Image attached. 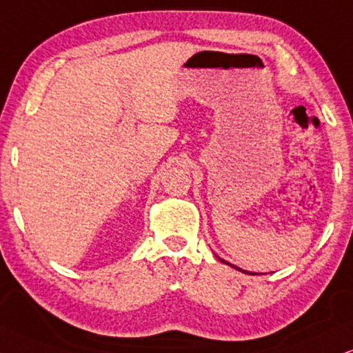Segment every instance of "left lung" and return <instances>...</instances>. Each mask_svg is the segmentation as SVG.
Returning <instances> with one entry per match:
<instances>
[{"label":"left lung","instance_id":"obj_1","mask_svg":"<svg viewBox=\"0 0 353 353\" xmlns=\"http://www.w3.org/2000/svg\"><path fill=\"white\" fill-rule=\"evenodd\" d=\"M233 267H234V265H233ZM236 269H238V267H236Z\"/></svg>","mask_w":353,"mask_h":353}]
</instances>
